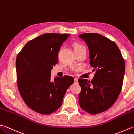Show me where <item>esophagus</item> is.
Instances as JSON below:
<instances>
[{"instance_id":"1","label":"esophagus","mask_w":134,"mask_h":134,"mask_svg":"<svg viewBox=\"0 0 134 134\" xmlns=\"http://www.w3.org/2000/svg\"><path fill=\"white\" fill-rule=\"evenodd\" d=\"M74 83H75V84H77V83H78L77 78H75V79H74Z\"/></svg>"}]
</instances>
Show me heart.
I'll use <instances>...</instances> for the list:
<instances>
[{"label": "heart", "mask_w": 134, "mask_h": 134, "mask_svg": "<svg viewBox=\"0 0 134 134\" xmlns=\"http://www.w3.org/2000/svg\"><path fill=\"white\" fill-rule=\"evenodd\" d=\"M85 48L82 45L79 44H75L74 45V51H76V50H79L81 49H85Z\"/></svg>", "instance_id": "1"}]
</instances>
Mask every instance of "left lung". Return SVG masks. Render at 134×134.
Returning <instances> with one entry per match:
<instances>
[{"mask_svg": "<svg viewBox=\"0 0 134 134\" xmlns=\"http://www.w3.org/2000/svg\"><path fill=\"white\" fill-rule=\"evenodd\" d=\"M79 37L89 50L90 64L96 70L89 81L79 79L81 87L80 107L92 114L105 111L117 100L122 89L125 65L114 42L97 33H85Z\"/></svg>", "mask_w": 134, "mask_h": 134, "instance_id": "1", "label": "left lung"}]
</instances>
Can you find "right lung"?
I'll return each instance as SVG.
<instances>
[{"instance_id":"obj_1","label":"right lung","mask_w":134,"mask_h":134,"mask_svg":"<svg viewBox=\"0 0 134 134\" xmlns=\"http://www.w3.org/2000/svg\"><path fill=\"white\" fill-rule=\"evenodd\" d=\"M68 34L45 33L29 41L16 58L17 82L27 106L41 114H49L61 106L74 77L65 76L51 80V69Z\"/></svg>"}]
</instances>
